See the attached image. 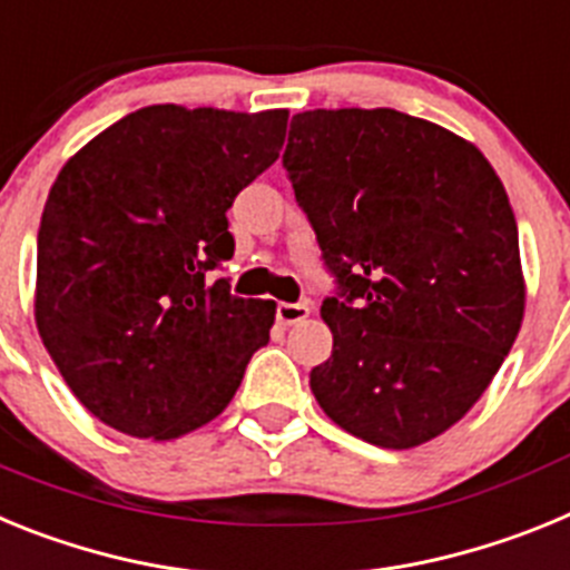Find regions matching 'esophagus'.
<instances>
[{
	"mask_svg": "<svg viewBox=\"0 0 570 570\" xmlns=\"http://www.w3.org/2000/svg\"><path fill=\"white\" fill-rule=\"evenodd\" d=\"M311 308L305 305V302H279L276 305V322H282V325H296V322L308 320Z\"/></svg>",
	"mask_w": 570,
	"mask_h": 570,
	"instance_id": "obj_1",
	"label": "esophagus"
}]
</instances>
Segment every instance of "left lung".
Returning a JSON list of instances; mask_svg holds the SVG:
<instances>
[{
	"label": "left lung",
	"instance_id": "8db88e82",
	"mask_svg": "<svg viewBox=\"0 0 570 570\" xmlns=\"http://www.w3.org/2000/svg\"><path fill=\"white\" fill-rule=\"evenodd\" d=\"M334 276L311 391L347 434L414 448L460 422L520 334V234L471 142L391 108L305 110L282 156Z\"/></svg>",
	"mask_w": 570,
	"mask_h": 570
}]
</instances>
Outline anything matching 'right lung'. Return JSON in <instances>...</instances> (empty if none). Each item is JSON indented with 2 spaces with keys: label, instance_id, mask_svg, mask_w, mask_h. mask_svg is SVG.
<instances>
[{
  "label": "right lung",
  "instance_id": "1",
  "mask_svg": "<svg viewBox=\"0 0 570 570\" xmlns=\"http://www.w3.org/2000/svg\"><path fill=\"white\" fill-rule=\"evenodd\" d=\"M288 110L150 105L90 139L45 203L37 328L77 400L139 440L219 416L276 302L216 276L234 256L228 208L279 159Z\"/></svg>",
  "mask_w": 570,
  "mask_h": 570
}]
</instances>
